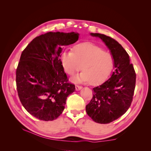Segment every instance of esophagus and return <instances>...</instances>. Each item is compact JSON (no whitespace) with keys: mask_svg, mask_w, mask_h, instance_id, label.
Here are the masks:
<instances>
[{"mask_svg":"<svg viewBox=\"0 0 151 151\" xmlns=\"http://www.w3.org/2000/svg\"><path fill=\"white\" fill-rule=\"evenodd\" d=\"M82 88H83V87L81 86H79V85H76V89L77 91L81 90V89H82Z\"/></svg>","mask_w":151,"mask_h":151,"instance_id":"esophagus-1","label":"esophagus"}]
</instances>
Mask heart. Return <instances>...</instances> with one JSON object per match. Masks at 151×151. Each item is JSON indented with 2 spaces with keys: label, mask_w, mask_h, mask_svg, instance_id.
Masks as SVG:
<instances>
[{
  "label": "heart",
  "mask_w": 151,
  "mask_h": 151,
  "mask_svg": "<svg viewBox=\"0 0 151 151\" xmlns=\"http://www.w3.org/2000/svg\"><path fill=\"white\" fill-rule=\"evenodd\" d=\"M61 61L64 70L71 76L81 70L83 65L84 71L74 81L78 83L90 81L93 85L106 80L113 67L111 54L91 43H79L73 48L72 52H64Z\"/></svg>",
  "instance_id": "obj_1"
}]
</instances>
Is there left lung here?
Masks as SVG:
<instances>
[{"mask_svg": "<svg viewBox=\"0 0 151 151\" xmlns=\"http://www.w3.org/2000/svg\"><path fill=\"white\" fill-rule=\"evenodd\" d=\"M91 35L101 38L110 50L115 70L101 85L93 88V96L86 110L98 123H109L125 114L130 106L135 88L136 74L129 54L117 41L99 33Z\"/></svg>", "mask_w": 151, "mask_h": 151, "instance_id": "1", "label": "left lung"}]
</instances>
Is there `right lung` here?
Listing matches in <instances>:
<instances>
[{
	"label": "right lung",
	"instance_id": "1",
	"mask_svg": "<svg viewBox=\"0 0 151 151\" xmlns=\"http://www.w3.org/2000/svg\"><path fill=\"white\" fill-rule=\"evenodd\" d=\"M79 35L48 32L34 38L21 53L16 77L18 96L26 111L40 120L57 119L75 91L60 57L62 47L76 42Z\"/></svg>",
	"mask_w": 151,
	"mask_h": 151
}]
</instances>
